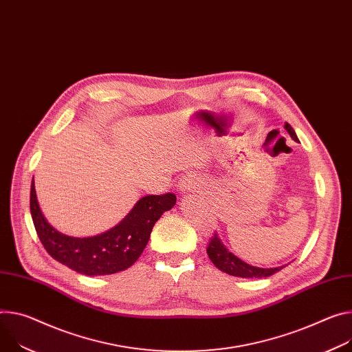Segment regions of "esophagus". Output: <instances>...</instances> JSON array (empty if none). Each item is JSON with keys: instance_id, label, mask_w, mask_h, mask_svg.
<instances>
[{"instance_id": "34e87169", "label": "esophagus", "mask_w": 352, "mask_h": 352, "mask_svg": "<svg viewBox=\"0 0 352 352\" xmlns=\"http://www.w3.org/2000/svg\"><path fill=\"white\" fill-rule=\"evenodd\" d=\"M197 186H198V182L192 175H186L178 181V189L182 190V192H190V190Z\"/></svg>"}]
</instances>
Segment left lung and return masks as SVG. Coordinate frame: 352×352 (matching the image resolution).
I'll list each match as a JSON object with an SVG mask.
<instances>
[{
    "label": "left lung",
    "mask_w": 352,
    "mask_h": 352,
    "mask_svg": "<svg viewBox=\"0 0 352 352\" xmlns=\"http://www.w3.org/2000/svg\"><path fill=\"white\" fill-rule=\"evenodd\" d=\"M285 129L287 131V133L291 135V138L295 142L298 140V136L295 133V131L292 129V126L289 123H285ZM208 255L210 261L223 272H226L229 275L233 276H240V278H265V276H271L274 274H276L278 271H280L283 267H276V268H257L245 264L244 261H241L240 258H237L236 255H233L232 252H229L226 250V247L221 244L220 239L217 237V234L214 233L208 243L206 247Z\"/></svg>",
    "instance_id": "left-lung-1"
}]
</instances>
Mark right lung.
<instances>
[{
    "label": "right lung",
    "instance_id": "add662e5",
    "mask_svg": "<svg viewBox=\"0 0 352 352\" xmlns=\"http://www.w3.org/2000/svg\"><path fill=\"white\" fill-rule=\"evenodd\" d=\"M177 202L174 194L147 195L107 233L94 237H70L54 230L38 205L35 185H30V214L46 251L70 270L88 275H109L127 270L140 257L154 223Z\"/></svg>",
    "mask_w": 352,
    "mask_h": 352
}]
</instances>
